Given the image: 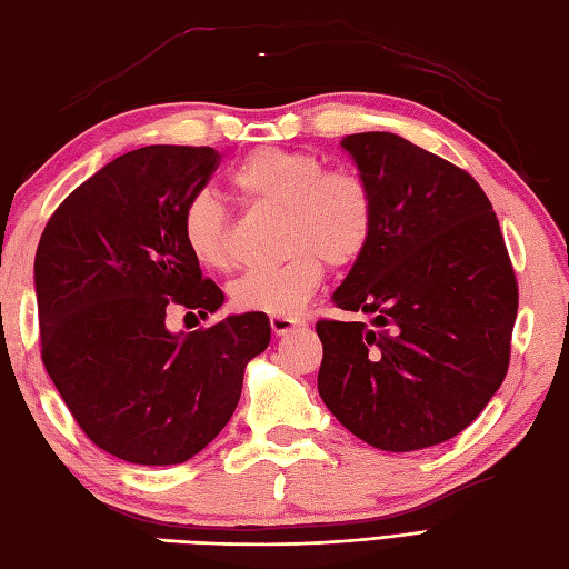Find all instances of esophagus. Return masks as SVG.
<instances>
[{"label": "esophagus", "mask_w": 569, "mask_h": 569, "mask_svg": "<svg viewBox=\"0 0 569 569\" xmlns=\"http://www.w3.org/2000/svg\"><path fill=\"white\" fill-rule=\"evenodd\" d=\"M300 320H296V318H291V316H273L271 318V330H273V335H288V332H293L296 328H300Z\"/></svg>", "instance_id": "obj_1"}]
</instances>
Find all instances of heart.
<instances>
[{
    "label": "heart",
    "instance_id": "b5f03b06",
    "mask_svg": "<svg viewBox=\"0 0 569 569\" xmlns=\"http://www.w3.org/2000/svg\"><path fill=\"white\" fill-rule=\"evenodd\" d=\"M229 188L249 208L283 212L281 247L288 259L276 269L249 271L229 288L232 306L261 316H296L318 291L325 263L349 266L367 249L373 196L365 178L325 168L308 151L257 149L229 173ZM183 239L202 269L229 271V220L210 192H198L183 212Z\"/></svg>",
    "mask_w": 569,
    "mask_h": 569
}]
</instances>
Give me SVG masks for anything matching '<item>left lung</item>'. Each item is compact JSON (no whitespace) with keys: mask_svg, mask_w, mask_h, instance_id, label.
I'll return each mask as SVG.
<instances>
[{"mask_svg":"<svg viewBox=\"0 0 569 569\" xmlns=\"http://www.w3.org/2000/svg\"><path fill=\"white\" fill-rule=\"evenodd\" d=\"M373 196L367 249L320 320V398L359 440L413 452L455 438L509 369L518 283L485 190L389 131L342 139Z\"/></svg>","mask_w":569,"mask_h":569,"instance_id":"obj_1","label":"left lung"}]
</instances>
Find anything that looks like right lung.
<instances>
[{
	"label": "right lung",
	"instance_id": "1",
	"mask_svg": "<svg viewBox=\"0 0 569 569\" xmlns=\"http://www.w3.org/2000/svg\"><path fill=\"white\" fill-rule=\"evenodd\" d=\"M220 166L210 147H143L84 180L48 220L33 261L48 377L88 438L124 462L180 465L232 418L261 312L171 332L166 310L208 318L224 293L183 239L188 202Z\"/></svg>",
	"mask_w": 569,
	"mask_h": 569
}]
</instances>
